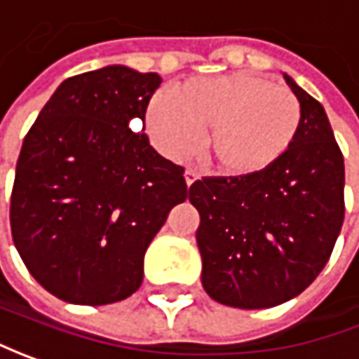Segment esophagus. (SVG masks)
<instances>
[{"mask_svg":"<svg viewBox=\"0 0 359 359\" xmlns=\"http://www.w3.org/2000/svg\"><path fill=\"white\" fill-rule=\"evenodd\" d=\"M198 180V175L194 172V170H187L184 172V182H187V187H191L192 182H196Z\"/></svg>","mask_w":359,"mask_h":359,"instance_id":"34e87169","label":"esophagus"}]
</instances>
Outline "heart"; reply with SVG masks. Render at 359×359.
I'll return each mask as SVG.
<instances>
[{
    "label": "heart",
    "mask_w": 359,
    "mask_h": 359,
    "mask_svg": "<svg viewBox=\"0 0 359 359\" xmlns=\"http://www.w3.org/2000/svg\"><path fill=\"white\" fill-rule=\"evenodd\" d=\"M156 147L182 156L206 130L210 165L226 177H252L276 165L300 127L296 95L254 73L196 77L156 95L144 113Z\"/></svg>",
    "instance_id": "obj_1"
}]
</instances>
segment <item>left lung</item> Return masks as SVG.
<instances>
[{
  "label": "left lung",
  "mask_w": 359,
  "mask_h": 359,
  "mask_svg": "<svg viewBox=\"0 0 359 359\" xmlns=\"http://www.w3.org/2000/svg\"><path fill=\"white\" fill-rule=\"evenodd\" d=\"M300 127L276 165L252 177H204L189 201L206 294L260 310L302 294L324 270L344 222V156L324 107L284 75Z\"/></svg>",
  "instance_id": "1"
}]
</instances>
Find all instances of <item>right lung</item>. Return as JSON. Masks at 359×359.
Returning a JSON list of instances; mask_svg holds the SVG:
<instances>
[{"label":"right lung","instance_id":"obj_1","mask_svg":"<svg viewBox=\"0 0 359 359\" xmlns=\"http://www.w3.org/2000/svg\"><path fill=\"white\" fill-rule=\"evenodd\" d=\"M163 79L125 65L65 79L23 139L9 222L32 276L59 300L121 302L139 290L144 252L172 206L184 168L130 130Z\"/></svg>","mask_w":359,"mask_h":359}]
</instances>
